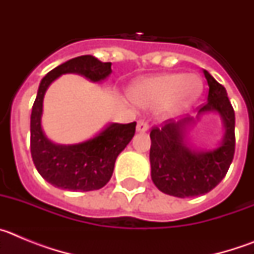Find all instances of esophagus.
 Wrapping results in <instances>:
<instances>
[{"label": "esophagus", "instance_id": "obj_1", "mask_svg": "<svg viewBox=\"0 0 254 254\" xmlns=\"http://www.w3.org/2000/svg\"><path fill=\"white\" fill-rule=\"evenodd\" d=\"M137 132H146L147 129H149V125H147V122L145 120H140L137 122Z\"/></svg>", "mask_w": 254, "mask_h": 254}]
</instances>
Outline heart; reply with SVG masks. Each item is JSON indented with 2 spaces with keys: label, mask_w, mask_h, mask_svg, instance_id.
I'll return each mask as SVG.
<instances>
[{
  "label": "heart",
  "mask_w": 254,
  "mask_h": 254,
  "mask_svg": "<svg viewBox=\"0 0 254 254\" xmlns=\"http://www.w3.org/2000/svg\"><path fill=\"white\" fill-rule=\"evenodd\" d=\"M199 91L201 81L196 76L164 73L136 82L131 95L141 107L161 105L164 116H176L194 102Z\"/></svg>",
  "instance_id": "1"
}]
</instances>
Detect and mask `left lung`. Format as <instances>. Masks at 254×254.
I'll list each match as a JSON object with an SVG mask.
<instances>
[{
	"mask_svg": "<svg viewBox=\"0 0 254 254\" xmlns=\"http://www.w3.org/2000/svg\"><path fill=\"white\" fill-rule=\"evenodd\" d=\"M207 80V102L199 105V116L217 112L225 126V134L219 146L208 151H194L185 143L186 131L193 123L192 117L178 122L168 120L150 132V163L154 185L174 197L201 196L214 190L228 173L235 151V114L225 87L203 69Z\"/></svg>",
	"mask_w": 254,
	"mask_h": 254,
	"instance_id": "1",
	"label": "left lung"
}]
</instances>
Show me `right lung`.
I'll return each instance as SVG.
<instances>
[{
  "label": "right lung",
  "mask_w": 254,
  "mask_h": 254,
  "mask_svg": "<svg viewBox=\"0 0 254 254\" xmlns=\"http://www.w3.org/2000/svg\"><path fill=\"white\" fill-rule=\"evenodd\" d=\"M111 62H102L93 56H80L49 71L40 81L31 109L30 151L40 176L55 187L81 192L104 187L113 174L117 156L134 136L136 122L112 123L85 142L56 145L42 129L44 94L56 78L64 73H78L98 82L111 75Z\"/></svg>",
  "instance_id": "add662e5"
}]
</instances>
